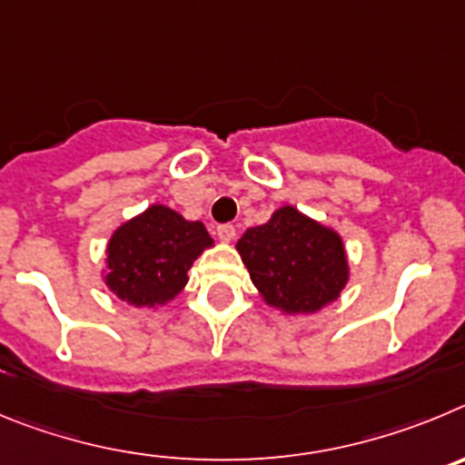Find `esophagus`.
<instances>
[{"label": "esophagus", "instance_id": "34e87169", "mask_svg": "<svg viewBox=\"0 0 465 465\" xmlns=\"http://www.w3.org/2000/svg\"><path fill=\"white\" fill-rule=\"evenodd\" d=\"M215 233L223 242H232L233 236H236V229H233L232 224H220V227L215 229Z\"/></svg>", "mask_w": 465, "mask_h": 465}]
</instances>
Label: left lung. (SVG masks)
<instances>
[{
    "label": "left lung",
    "mask_w": 465,
    "mask_h": 465,
    "mask_svg": "<svg viewBox=\"0 0 465 465\" xmlns=\"http://www.w3.org/2000/svg\"><path fill=\"white\" fill-rule=\"evenodd\" d=\"M262 301L284 315H312L341 299L350 282L345 241L292 203L236 242Z\"/></svg>",
    "instance_id": "obj_1"
}]
</instances>
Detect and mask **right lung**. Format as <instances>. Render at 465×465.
<instances>
[{"label":"right lung","instance_id":"1","mask_svg":"<svg viewBox=\"0 0 465 465\" xmlns=\"http://www.w3.org/2000/svg\"><path fill=\"white\" fill-rule=\"evenodd\" d=\"M208 248L213 238L203 223L153 203L111 233L102 280L120 301L157 311L185 290L187 271Z\"/></svg>","mask_w":465,"mask_h":465}]
</instances>
